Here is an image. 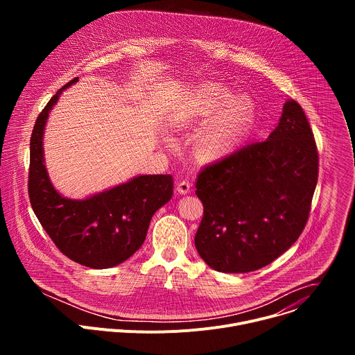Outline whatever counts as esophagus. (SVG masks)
Instances as JSON below:
<instances>
[{"mask_svg": "<svg viewBox=\"0 0 355 355\" xmlns=\"http://www.w3.org/2000/svg\"><path fill=\"white\" fill-rule=\"evenodd\" d=\"M189 189H191V182H189L188 180H181V181H178V184H177V192H178V193L185 195V193L189 192Z\"/></svg>", "mask_w": 355, "mask_h": 355, "instance_id": "1", "label": "esophagus"}]
</instances>
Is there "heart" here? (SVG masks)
<instances>
[{"label":"heart","mask_w":355,"mask_h":355,"mask_svg":"<svg viewBox=\"0 0 355 355\" xmlns=\"http://www.w3.org/2000/svg\"><path fill=\"white\" fill-rule=\"evenodd\" d=\"M227 98L226 88L209 84L193 95L175 119V125L184 128L213 118L200 132L196 144L200 156L207 160H218L233 153L250 130L252 121L250 101L244 96H234L221 110Z\"/></svg>","instance_id":"heart-1"}]
</instances>
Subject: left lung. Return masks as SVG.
Returning <instances> with one entry per match:
<instances>
[{"mask_svg":"<svg viewBox=\"0 0 355 355\" xmlns=\"http://www.w3.org/2000/svg\"><path fill=\"white\" fill-rule=\"evenodd\" d=\"M319 156L302 107L289 99L267 140L239 148L198 174L204 218L195 247L211 268L260 270L305 229L318 184Z\"/></svg>","mask_w":355,"mask_h":355,"instance_id":"1","label":"left lung"}]
</instances>
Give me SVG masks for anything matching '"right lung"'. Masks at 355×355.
I'll return each instance as SVG.
<instances>
[{
  "label": "right lung",
  "mask_w": 355,
  "mask_h": 355,
  "mask_svg": "<svg viewBox=\"0 0 355 355\" xmlns=\"http://www.w3.org/2000/svg\"><path fill=\"white\" fill-rule=\"evenodd\" d=\"M62 87L39 114L31 136L28 192L32 209L56 247L70 260L95 270L111 268L132 257L143 244L155 212L173 196L171 175H139L85 199L62 196L50 182L43 133Z\"/></svg>",
  "instance_id": "right-lung-1"
}]
</instances>
